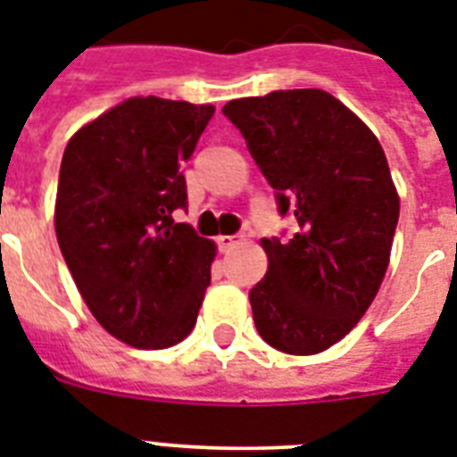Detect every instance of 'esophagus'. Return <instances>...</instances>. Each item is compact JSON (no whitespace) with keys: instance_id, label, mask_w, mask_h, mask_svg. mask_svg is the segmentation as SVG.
<instances>
[{"instance_id":"1","label":"esophagus","mask_w":457,"mask_h":457,"mask_svg":"<svg viewBox=\"0 0 457 457\" xmlns=\"http://www.w3.org/2000/svg\"><path fill=\"white\" fill-rule=\"evenodd\" d=\"M237 244H239V237H235V235H220V237H218V246H220L222 253H228L229 249H235Z\"/></svg>"}]
</instances>
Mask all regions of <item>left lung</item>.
Returning <instances> with one entry per match:
<instances>
[{
	"label": "left lung",
	"instance_id": "8db88e82",
	"mask_svg": "<svg viewBox=\"0 0 457 457\" xmlns=\"http://www.w3.org/2000/svg\"><path fill=\"white\" fill-rule=\"evenodd\" d=\"M242 130L292 239H263L268 272L249 292L258 334L272 348L312 355L346 337L389 268L398 192L375 132L325 89L232 99Z\"/></svg>",
	"mask_w": 457,
	"mask_h": 457
}]
</instances>
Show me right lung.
I'll use <instances>...</instances> for the list:
<instances>
[{"label": "right lung", "instance_id": "add662e5", "mask_svg": "<svg viewBox=\"0 0 457 457\" xmlns=\"http://www.w3.org/2000/svg\"><path fill=\"white\" fill-rule=\"evenodd\" d=\"M213 111L132 96L68 139L56 239L89 312L128 346H175L196 325L218 246L172 213L187 206L179 168Z\"/></svg>", "mask_w": 457, "mask_h": 457}]
</instances>
